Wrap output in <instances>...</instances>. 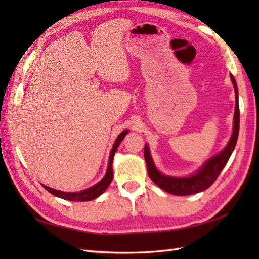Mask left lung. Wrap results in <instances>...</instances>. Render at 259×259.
Segmentation results:
<instances>
[{
  "mask_svg": "<svg viewBox=\"0 0 259 259\" xmlns=\"http://www.w3.org/2000/svg\"><path fill=\"white\" fill-rule=\"evenodd\" d=\"M234 89H235V112H234V126L233 134L228 144L224 149L214 155L202 164L195 174L186 176V177H175L161 174L157 169L155 162L150 155L149 147L145 146V160L148 169V175L150 179L159 188L176 196H188L197 194L208 189L214 181H216L219 174L222 172L224 167L226 166L228 159L232 156L237 144L238 133H239V104H238V89L237 83L233 74H230Z\"/></svg>",
  "mask_w": 259,
  "mask_h": 259,
  "instance_id": "obj_1",
  "label": "left lung"
}]
</instances>
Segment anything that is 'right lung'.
<instances>
[{
    "instance_id": "right-lung-1",
    "label": "right lung",
    "mask_w": 259,
    "mask_h": 259,
    "mask_svg": "<svg viewBox=\"0 0 259 259\" xmlns=\"http://www.w3.org/2000/svg\"><path fill=\"white\" fill-rule=\"evenodd\" d=\"M129 133V130H123L122 133H121L118 137L117 139L114 141V145L112 147L111 151H110V157H109V162H108V169H107V172L104 175V177L99 181L98 184H96L95 186L90 187V188L84 189V190H81L78 192H65V191H61V190H57V189H53L50 188V187L42 185L45 188L52 194L53 196L59 197V198H62V199L65 200H71V201H89V200H93L98 198L100 195L103 194V191L106 190L109 185L111 184L112 178H113V170H112V161H113V157H114V153L117 151L119 145L121 144V141L123 140V138L125 137V135Z\"/></svg>"
}]
</instances>
